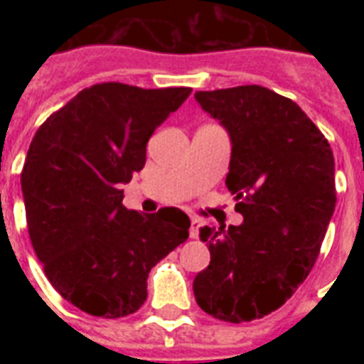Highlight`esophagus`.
<instances>
[{
    "label": "esophagus",
    "instance_id": "34e87169",
    "mask_svg": "<svg viewBox=\"0 0 364 364\" xmlns=\"http://www.w3.org/2000/svg\"><path fill=\"white\" fill-rule=\"evenodd\" d=\"M200 227H202V221H200V219H193V221H191V228H188V234H191V238H193V240L198 238Z\"/></svg>",
    "mask_w": 364,
    "mask_h": 364
}]
</instances>
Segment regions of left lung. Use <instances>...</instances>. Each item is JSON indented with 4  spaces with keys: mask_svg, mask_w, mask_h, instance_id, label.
I'll list each match as a JSON object with an SVG mask.
<instances>
[{
    "mask_svg": "<svg viewBox=\"0 0 364 364\" xmlns=\"http://www.w3.org/2000/svg\"><path fill=\"white\" fill-rule=\"evenodd\" d=\"M228 130L227 187L240 227L200 228L211 260L194 277L205 314L253 321L287 302L314 268L336 205L334 156L319 128L293 100L259 85L196 92Z\"/></svg>",
    "mask_w": 364,
    "mask_h": 364,
    "instance_id": "8db88e82",
    "label": "left lung"
}]
</instances>
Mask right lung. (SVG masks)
Segmentation results:
<instances>
[{
    "label": "right lung",
    "mask_w": 364,
    "mask_h": 364,
    "mask_svg": "<svg viewBox=\"0 0 364 364\" xmlns=\"http://www.w3.org/2000/svg\"><path fill=\"white\" fill-rule=\"evenodd\" d=\"M188 94L100 82L54 111L31 139L20 173L31 245L53 287L90 316L139 310L151 268L188 238L181 210H126L121 188Z\"/></svg>",
    "instance_id": "1"
}]
</instances>
